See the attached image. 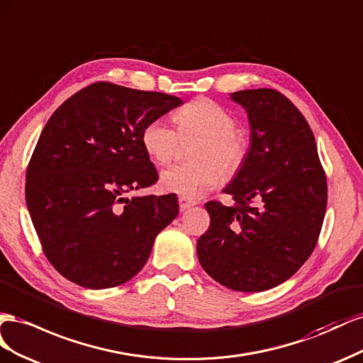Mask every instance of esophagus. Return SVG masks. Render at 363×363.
Here are the masks:
<instances>
[{
  "label": "esophagus",
  "instance_id": "esophagus-1",
  "mask_svg": "<svg viewBox=\"0 0 363 363\" xmlns=\"http://www.w3.org/2000/svg\"><path fill=\"white\" fill-rule=\"evenodd\" d=\"M194 203H196L194 201H189L187 198H179V208H181V211L189 210L190 206H193Z\"/></svg>",
  "mask_w": 363,
  "mask_h": 363
}]
</instances>
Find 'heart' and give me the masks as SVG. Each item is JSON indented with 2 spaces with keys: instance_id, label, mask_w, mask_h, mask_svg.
<instances>
[{
  "instance_id": "1",
  "label": "heart",
  "mask_w": 363,
  "mask_h": 363,
  "mask_svg": "<svg viewBox=\"0 0 363 363\" xmlns=\"http://www.w3.org/2000/svg\"><path fill=\"white\" fill-rule=\"evenodd\" d=\"M176 133L162 120H152L141 132V146L158 165L178 157L182 143H193L187 164L173 165L161 173V187L196 199L219 184L220 174H231L242 164L246 141L235 129L233 113L210 99H196L173 113Z\"/></svg>"
}]
</instances>
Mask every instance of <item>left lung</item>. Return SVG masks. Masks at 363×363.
I'll list each match as a JSON object with an SVG mask.
<instances>
[{
    "label": "left lung",
    "mask_w": 363,
    "mask_h": 363,
    "mask_svg": "<svg viewBox=\"0 0 363 363\" xmlns=\"http://www.w3.org/2000/svg\"><path fill=\"white\" fill-rule=\"evenodd\" d=\"M231 99L247 112L251 144L223 189L234 205L205 203L211 222L198 240V258L222 286L263 292L291 278L313 252L327 178L312 129L281 92L245 89Z\"/></svg>",
    "instance_id": "1"
}]
</instances>
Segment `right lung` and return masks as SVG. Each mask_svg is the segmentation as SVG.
<instances>
[{
    "instance_id": "right-lung-1",
    "label": "right lung",
    "mask_w": 363,
    "mask_h": 363,
    "mask_svg": "<svg viewBox=\"0 0 363 363\" xmlns=\"http://www.w3.org/2000/svg\"><path fill=\"white\" fill-rule=\"evenodd\" d=\"M179 105L162 92L97 82L47 121L27 167L26 202L45 257L69 281L88 289L129 281L178 216L176 194H121L158 181L141 132Z\"/></svg>"
}]
</instances>
